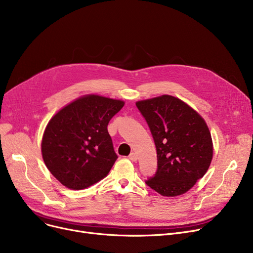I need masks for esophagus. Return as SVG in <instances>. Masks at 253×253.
Returning a JSON list of instances; mask_svg holds the SVG:
<instances>
[{
	"mask_svg": "<svg viewBox=\"0 0 253 253\" xmlns=\"http://www.w3.org/2000/svg\"><path fill=\"white\" fill-rule=\"evenodd\" d=\"M128 159H129L131 162H137L138 155H137L135 152H131V153L128 155Z\"/></svg>",
	"mask_w": 253,
	"mask_h": 253,
	"instance_id": "34e87169",
	"label": "esophagus"
}]
</instances>
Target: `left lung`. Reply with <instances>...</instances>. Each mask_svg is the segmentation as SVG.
<instances>
[{
    "mask_svg": "<svg viewBox=\"0 0 253 253\" xmlns=\"http://www.w3.org/2000/svg\"><path fill=\"white\" fill-rule=\"evenodd\" d=\"M152 134L158 171L146 184L164 197L187 192L208 171L213 158L209 127L195 109L169 94L138 101Z\"/></svg>",
    "mask_w": 253,
    "mask_h": 253,
    "instance_id": "obj_1",
    "label": "left lung"
}]
</instances>
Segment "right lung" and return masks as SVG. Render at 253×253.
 I'll list each match as a JSON object with an SVG mask.
<instances>
[{"label": "right lung", "instance_id": "obj_1", "mask_svg": "<svg viewBox=\"0 0 253 253\" xmlns=\"http://www.w3.org/2000/svg\"><path fill=\"white\" fill-rule=\"evenodd\" d=\"M124 105L122 100L85 94L48 122L41 142L42 158L64 186L86 188L109 173L117 155L107 126Z\"/></svg>", "mask_w": 253, "mask_h": 253}]
</instances>
